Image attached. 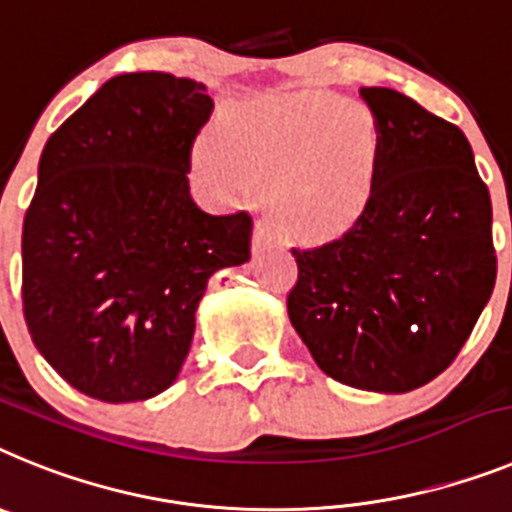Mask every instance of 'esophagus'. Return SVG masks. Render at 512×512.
Masks as SVG:
<instances>
[{
	"label": "esophagus",
	"mask_w": 512,
	"mask_h": 512,
	"mask_svg": "<svg viewBox=\"0 0 512 512\" xmlns=\"http://www.w3.org/2000/svg\"><path fill=\"white\" fill-rule=\"evenodd\" d=\"M275 242H278V237H275L273 226H270L268 221H257L255 237H252V244H255L257 250H260V247H273Z\"/></svg>",
	"instance_id": "esophagus-1"
}]
</instances>
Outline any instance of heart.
I'll use <instances>...</instances> for the list:
<instances>
[{"label": "heart", "instance_id": "b5f03b06", "mask_svg": "<svg viewBox=\"0 0 512 512\" xmlns=\"http://www.w3.org/2000/svg\"><path fill=\"white\" fill-rule=\"evenodd\" d=\"M195 154L216 188L268 190L273 213L304 239L350 229L371 206L384 162V131L368 105L301 90L242 105Z\"/></svg>", "mask_w": 512, "mask_h": 512}]
</instances>
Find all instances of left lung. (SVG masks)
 I'll return each mask as SVG.
<instances>
[{
	"mask_svg": "<svg viewBox=\"0 0 512 512\" xmlns=\"http://www.w3.org/2000/svg\"><path fill=\"white\" fill-rule=\"evenodd\" d=\"M361 97L384 131L379 190L340 239L293 250L288 319L330 379L404 394L446 371L490 301L492 203L461 128L391 87Z\"/></svg>",
	"mask_w": 512,
	"mask_h": 512,
	"instance_id": "obj_1",
	"label": "left lung"
}]
</instances>
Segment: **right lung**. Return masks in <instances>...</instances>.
<instances>
[{
  "instance_id": "right-lung-1",
  "label": "right lung",
  "mask_w": 512,
  "mask_h": 512,
  "mask_svg": "<svg viewBox=\"0 0 512 512\" xmlns=\"http://www.w3.org/2000/svg\"><path fill=\"white\" fill-rule=\"evenodd\" d=\"M211 108L193 79L118 74L43 146L22 224L25 322L87 397L170 389L208 278L250 260V216H211L190 198V144Z\"/></svg>"
}]
</instances>
